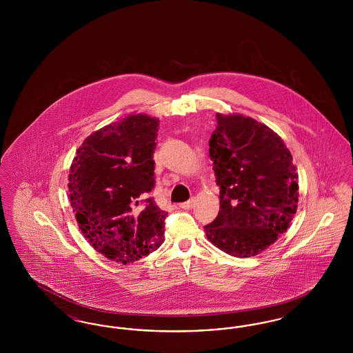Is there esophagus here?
<instances>
[{
  "label": "esophagus",
  "mask_w": 353,
  "mask_h": 353,
  "mask_svg": "<svg viewBox=\"0 0 353 353\" xmlns=\"http://www.w3.org/2000/svg\"><path fill=\"white\" fill-rule=\"evenodd\" d=\"M194 205H196V200H194V199H190L189 201L180 203V208H181V209H185V210H189V209H192Z\"/></svg>",
  "instance_id": "esophagus-1"
}]
</instances>
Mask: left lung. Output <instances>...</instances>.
Masks as SVG:
<instances>
[{"label":"left lung","instance_id":"1","mask_svg":"<svg viewBox=\"0 0 353 353\" xmlns=\"http://www.w3.org/2000/svg\"><path fill=\"white\" fill-rule=\"evenodd\" d=\"M209 141L219 186L217 219L203 226L219 250L258 255L285 233L298 209L296 167L285 141L266 124L217 112Z\"/></svg>","mask_w":353,"mask_h":353}]
</instances>
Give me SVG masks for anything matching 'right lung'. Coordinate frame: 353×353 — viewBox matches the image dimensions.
I'll use <instances>...</instances> for the list:
<instances>
[{
    "instance_id": "obj_1",
    "label": "right lung",
    "mask_w": 353,
    "mask_h": 353,
    "mask_svg": "<svg viewBox=\"0 0 353 353\" xmlns=\"http://www.w3.org/2000/svg\"><path fill=\"white\" fill-rule=\"evenodd\" d=\"M159 119L130 114L84 139L70 167L68 200L84 238L110 261L127 265L164 242V219L152 199Z\"/></svg>"
}]
</instances>
